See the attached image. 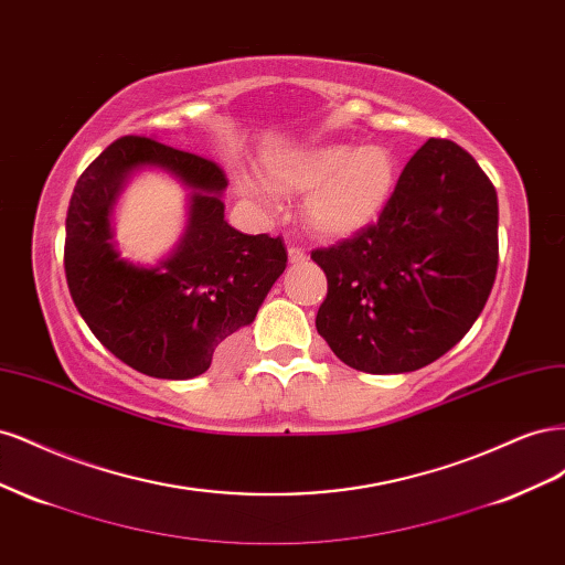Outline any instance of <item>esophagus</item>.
Returning a JSON list of instances; mask_svg holds the SVG:
<instances>
[{
  "label": "esophagus",
  "instance_id": "34e87169",
  "mask_svg": "<svg viewBox=\"0 0 565 565\" xmlns=\"http://www.w3.org/2000/svg\"><path fill=\"white\" fill-rule=\"evenodd\" d=\"M287 256H289V264H295V266H299V264L309 259V254H306L301 247H289Z\"/></svg>",
  "mask_w": 565,
  "mask_h": 565
}]
</instances>
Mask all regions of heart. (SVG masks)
<instances>
[{"label":"heart","mask_w":565,"mask_h":565,"mask_svg":"<svg viewBox=\"0 0 565 565\" xmlns=\"http://www.w3.org/2000/svg\"><path fill=\"white\" fill-rule=\"evenodd\" d=\"M266 181L282 193H301L303 218L320 237H351L380 216L396 183V162L382 146L316 143L266 162ZM243 191L273 202L264 183L241 179Z\"/></svg>","instance_id":"1"}]
</instances>
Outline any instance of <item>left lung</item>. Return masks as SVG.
Segmentation results:
<instances>
[{"mask_svg":"<svg viewBox=\"0 0 565 565\" xmlns=\"http://www.w3.org/2000/svg\"><path fill=\"white\" fill-rule=\"evenodd\" d=\"M311 259L328 276L316 328L339 361L370 374L415 372L483 311L498 273V193L465 148L429 139L377 224Z\"/></svg>","mask_w":565,"mask_h":565,"instance_id":"left-lung-1","label":"left lung"}]
</instances>
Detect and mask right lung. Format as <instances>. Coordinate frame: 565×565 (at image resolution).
<instances>
[{
	"instance_id": "1",
	"label": "right lung",
	"mask_w": 565,
	"mask_h": 565,
	"mask_svg": "<svg viewBox=\"0 0 565 565\" xmlns=\"http://www.w3.org/2000/svg\"><path fill=\"white\" fill-rule=\"evenodd\" d=\"M156 166L192 191L189 226L158 267L122 260L109 214L126 179ZM216 162L146 136H122L84 169L65 218V278L89 330L119 361L158 380H193L256 318L287 266L280 237L245 235L224 218Z\"/></svg>"
}]
</instances>
